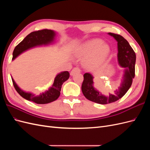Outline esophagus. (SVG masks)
I'll return each mask as SVG.
<instances>
[{
  "label": "esophagus",
  "instance_id": "1",
  "mask_svg": "<svg viewBox=\"0 0 150 150\" xmlns=\"http://www.w3.org/2000/svg\"><path fill=\"white\" fill-rule=\"evenodd\" d=\"M80 72H81V70L79 69L78 67H74L71 71V76H74L75 74L79 73Z\"/></svg>",
  "mask_w": 150,
  "mask_h": 150
}]
</instances>
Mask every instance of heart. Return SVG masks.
I'll return each instance as SVG.
<instances>
[{
	"label": "heart",
	"instance_id": "heart-1",
	"mask_svg": "<svg viewBox=\"0 0 150 150\" xmlns=\"http://www.w3.org/2000/svg\"><path fill=\"white\" fill-rule=\"evenodd\" d=\"M110 47L103 43L101 39H92L81 44L74 51V55L79 59H84L83 64L93 69L106 61L110 54Z\"/></svg>",
	"mask_w": 150,
	"mask_h": 150
}]
</instances>
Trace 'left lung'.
<instances>
[{
	"label": "left lung",
	"mask_w": 150,
	"mask_h": 150,
	"mask_svg": "<svg viewBox=\"0 0 150 150\" xmlns=\"http://www.w3.org/2000/svg\"><path fill=\"white\" fill-rule=\"evenodd\" d=\"M108 34L114 38L117 42V61L120 66L125 69L120 86L112 94L110 93L108 96H105L94 87V77L90 73L84 74V81L81 86L82 92L86 98L101 104L115 102L121 98L130 88L135 76L136 54L129 42L120 35L111 33Z\"/></svg>",
	"instance_id": "1"
}]
</instances>
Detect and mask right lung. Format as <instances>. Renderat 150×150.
Listing matches in <instances>:
<instances>
[{
    "label": "right lung",
    "instance_id": "1",
    "mask_svg": "<svg viewBox=\"0 0 150 150\" xmlns=\"http://www.w3.org/2000/svg\"><path fill=\"white\" fill-rule=\"evenodd\" d=\"M56 33L53 30L44 29L30 33L15 47L13 51L12 60L20 54L36 47L46 46L55 42ZM13 84L17 92L24 99L36 104H47L56 101L60 96L62 85L69 78V72L62 71L58 73L54 78V83L46 91L35 95L33 93L26 92L19 87L11 76Z\"/></svg>",
    "mask_w": 150,
    "mask_h": 150
}]
</instances>
